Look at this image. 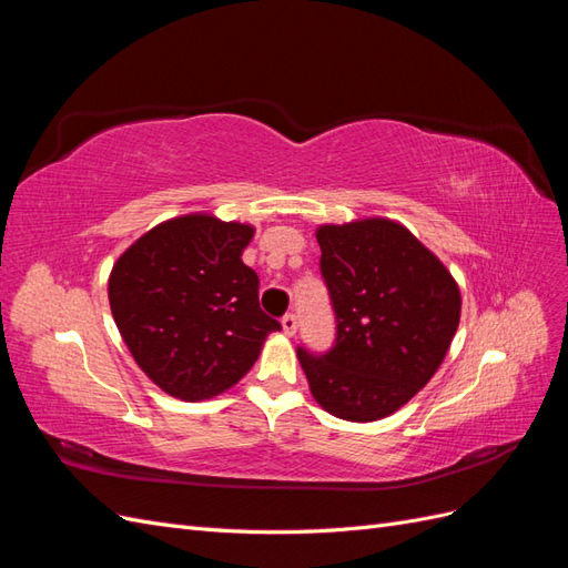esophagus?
I'll return each instance as SVG.
<instances>
[{"instance_id":"34e87169","label":"esophagus","mask_w":568,"mask_h":568,"mask_svg":"<svg viewBox=\"0 0 568 568\" xmlns=\"http://www.w3.org/2000/svg\"><path fill=\"white\" fill-rule=\"evenodd\" d=\"M282 329H284V334L286 336H294L296 334V329H298V320H296V315H284L282 317Z\"/></svg>"}]
</instances>
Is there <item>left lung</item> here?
Wrapping results in <instances>:
<instances>
[{
    "label": "left lung",
    "instance_id": "obj_1",
    "mask_svg": "<svg viewBox=\"0 0 568 568\" xmlns=\"http://www.w3.org/2000/svg\"><path fill=\"white\" fill-rule=\"evenodd\" d=\"M322 274L336 313V346L298 363L313 398L346 422H376L432 382L459 326L450 270L405 225L363 217L320 225Z\"/></svg>",
    "mask_w": 568,
    "mask_h": 568
}]
</instances>
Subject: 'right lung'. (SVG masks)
<instances>
[{"label": "right lung", "mask_w": 568, "mask_h": 568, "mask_svg": "<svg viewBox=\"0 0 568 568\" xmlns=\"http://www.w3.org/2000/svg\"><path fill=\"white\" fill-rule=\"evenodd\" d=\"M255 227L213 213L163 220L120 253L109 303L134 363L168 395L201 403L230 390L280 332L257 303L242 253Z\"/></svg>", "instance_id": "add662e5"}]
</instances>
